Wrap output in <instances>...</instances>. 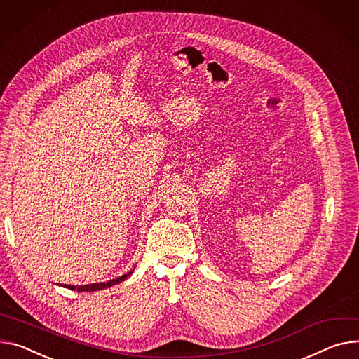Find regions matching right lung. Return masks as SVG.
<instances>
[{"label":"right lung","mask_w":359,"mask_h":359,"mask_svg":"<svg viewBox=\"0 0 359 359\" xmlns=\"http://www.w3.org/2000/svg\"><path fill=\"white\" fill-rule=\"evenodd\" d=\"M133 271H134V269L131 271L123 274V276H119V277L112 278V280H108V281H102V283H92V284H85V285H70V284H59L57 283V285H63L65 289H70V290H75V292H98V290L112 287V285L127 280L133 274Z\"/></svg>","instance_id":"1"}]
</instances>
